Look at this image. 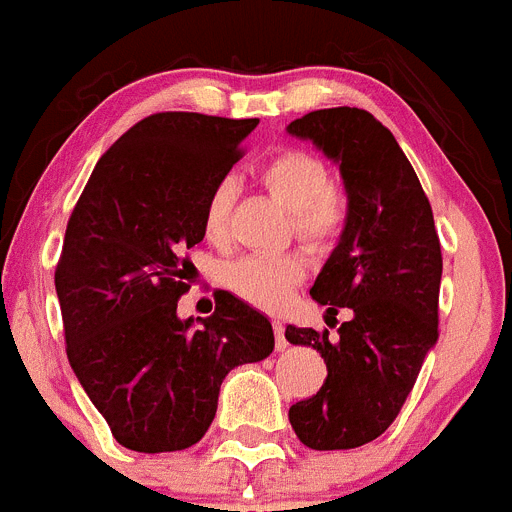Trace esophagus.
I'll use <instances>...</instances> for the list:
<instances>
[{
	"instance_id": "esophagus-1",
	"label": "esophagus",
	"mask_w": 512,
	"mask_h": 512,
	"mask_svg": "<svg viewBox=\"0 0 512 512\" xmlns=\"http://www.w3.org/2000/svg\"><path fill=\"white\" fill-rule=\"evenodd\" d=\"M273 331H275V347L283 352L285 347H288V339H285V326L283 321H273Z\"/></svg>"
}]
</instances>
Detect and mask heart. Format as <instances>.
<instances>
[{
    "mask_svg": "<svg viewBox=\"0 0 512 512\" xmlns=\"http://www.w3.org/2000/svg\"><path fill=\"white\" fill-rule=\"evenodd\" d=\"M262 181L275 199L296 214V229L308 239H326L342 224V204L331 188L326 165L303 150H285L262 168ZM234 188L219 181L209 191L201 214V229L211 242H222L227 234L229 206ZM306 260L298 255H245L227 265L229 288L245 301L262 308H278L288 301L290 290L306 278Z\"/></svg>",
    "mask_w": 512,
    "mask_h": 512,
    "instance_id": "b5f03b06",
    "label": "heart"
}]
</instances>
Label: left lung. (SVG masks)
Returning <instances> with one entry per match:
<instances>
[{"label":"left lung","instance_id":"left-lung-1","mask_svg":"<svg viewBox=\"0 0 512 512\" xmlns=\"http://www.w3.org/2000/svg\"><path fill=\"white\" fill-rule=\"evenodd\" d=\"M288 132L342 173L347 219L311 296L326 306V324L339 308L352 313L336 336L285 329L290 344L313 347L329 370L288 418L308 449H354L385 434L439 339V234L416 170L370 112L319 109Z\"/></svg>","mask_w":512,"mask_h":512}]
</instances>
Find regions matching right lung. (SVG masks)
I'll list each match as a JSON object with an SVG mask.
<instances>
[{
  "instance_id": "obj_1",
  "label": "right lung",
  "mask_w": 512,
  "mask_h": 512,
  "mask_svg": "<svg viewBox=\"0 0 512 512\" xmlns=\"http://www.w3.org/2000/svg\"><path fill=\"white\" fill-rule=\"evenodd\" d=\"M255 127L196 112L145 117L101 155L68 219L55 267L68 362L132 451L201 441L229 370L275 347L267 316L227 290L209 319H178L206 196Z\"/></svg>"
}]
</instances>
